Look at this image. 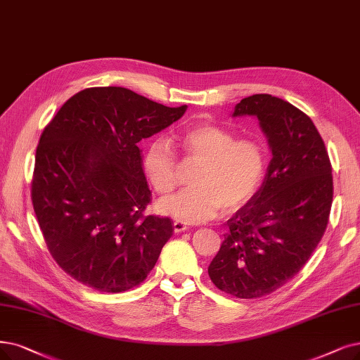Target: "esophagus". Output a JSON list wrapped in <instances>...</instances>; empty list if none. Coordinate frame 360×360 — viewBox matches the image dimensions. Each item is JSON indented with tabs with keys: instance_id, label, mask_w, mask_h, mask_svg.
Listing matches in <instances>:
<instances>
[{
	"instance_id": "obj_1",
	"label": "esophagus",
	"mask_w": 360,
	"mask_h": 360,
	"mask_svg": "<svg viewBox=\"0 0 360 360\" xmlns=\"http://www.w3.org/2000/svg\"><path fill=\"white\" fill-rule=\"evenodd\" d=\"M189 227H188V224L186 223H183V221H180V220H176L174 221V232L176 233H181V232H186V230H188Z\"/></svg>"
}]
</instances>
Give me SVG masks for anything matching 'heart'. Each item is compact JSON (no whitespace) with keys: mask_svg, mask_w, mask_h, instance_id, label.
I'll return each instance as SVG.
<instances>
[{"mask_svg":"<svg viewBox=\"0 0 360 360\" xmlns=\"http://www.w3.org/2000/svg\"><path fill=\"white\" fill-rule=\"evenodd\" d=\"M186 162H199L195 186L162 198L158 208L186 223H204L223 211L240 208L260 188L266 172V152L260 141L236 139L226 128L200 124L177 136ZM143 171L160 193L179 180V161L165 140H153L143 155Z\"/></svg>","mask_w":360,"mask_h":360,"instance_id":"obj_1","label":"heart"}]
</instances>
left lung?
I'll list each match as a JSON object with an SVG mask.
<instances>
[{"label": "left lung", "instance_id": "1", "mask_svg": "<svg viewBox=\"0 0 360 360\" xmlns=\"http://www.w3.org/2000/svg\"><path fill=\"white\" fill-rule=\"evenodd\" d=\"M232 117H255L271 152L264 180L227 220L208 267L219 290L258 298L292 279L318 247L333 204V168L313 121L270 94L242 98Z\"/></svg>", "mask_w": 360, "mask_h": 360}]
</instances>
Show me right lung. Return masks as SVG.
<instances>
[{
	"label": "right lung",
	"instance_id": "obj_1",
	"mask_svg": "<svg viewBox=\"0 0 360 360\" xmlns=\"http://www.w3.org/2000/svg\"><path fill=\"white\" fill-rule=\"evenodd\" d=\"M122 87L85 89L44 128L35 155L32 204L49 251L68 275L102 292L145 281L174 232L145 215L150 191L137 143L180 120Z\"/></svg>",
	"mask_w": 360,
	"mask_h": 360
}]
</instances>
